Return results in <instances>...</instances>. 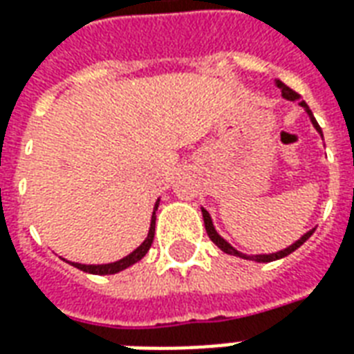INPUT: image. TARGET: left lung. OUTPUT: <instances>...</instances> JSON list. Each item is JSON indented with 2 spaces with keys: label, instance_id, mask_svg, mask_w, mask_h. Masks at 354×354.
<instances>
[{
  "label": "left lung",
  "instance_id": "8db88e82",
  "mask_svg": "<svg viewBox=\"0 0 354 354\" xmlns=\"http://www.w3.org/2000/svg\"><path fill=\"white\" fill-rule=\"evenodd\" d=\"M276 86H277V88H279V90H281V95H283L285 99H287V101H298V104L302 106L304 111L308 112V116H310L311 124H313V127H315V129H317V133H319V135L323 137V131H321V127H319V124H317V120H315V118H313V112L310 111V106L306 104V101H302L297 91H292V90H290V88H287V86H285V84L281 82V80H276ZM203 219H204V227H206V232H208V236H210L212 242L216 243L219 250L225 251V253H229V255H234V257L248 259V261H257V263H272V261H277V259L287 257V255H290L292 251H297L298 248H300V245H302V243L306 242V240H308V238H310L311 234H313V232H315V229L308 230V232H306L304 236H300V240H297V242H295V243H290L289 248H285V250L276 251V253H268V255H264V253H263V255H245V253H240V251H238V250H234V248H232V245H230V243L227 242L225 238H221V236H219V234H217L216 227H214V223H212L210 214L204 210V208H203Z\"/></svg>",
  "mask_w": 354,
  "mask_h": 354
}]
</instances>
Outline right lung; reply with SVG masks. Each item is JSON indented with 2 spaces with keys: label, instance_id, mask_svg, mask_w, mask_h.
<instances>
[{
  "label": "right lung",
  "instance_id": "add662e5",
  "mask_svg": "<svg viewBox=\"0 0 354 354\" xmlns=\"http://www.w3.org/2000/svg\"><path fill=\"white\" fill-rule=\"evenodd\" d=\"M157 206H159V198H157L156 206H153V214H151V221H150V230H148V236L144 240L140 245H138L137 250L129 253L127 257L120 259L116 263H109V264H80V263H71L67 261L69 264H73L75 268L82 272H88V274H97V276H106V274H118V272L125 270V268H129L131 264L138 263L140 259L148 253V250L151 248V242H153V234H156V212H157ZM65 261V259H64Z\"/></svg>",
  "mask_w": 354,
  "mask_h": 354
}]
</instances>
